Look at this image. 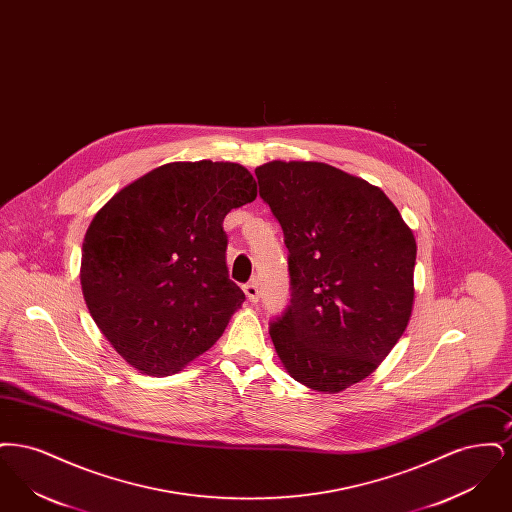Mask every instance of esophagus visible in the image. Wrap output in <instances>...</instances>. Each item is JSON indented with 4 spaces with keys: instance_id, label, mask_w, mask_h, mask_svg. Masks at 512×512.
Returning a JSON list of instances; mask_svg holds the SVG:
<instances>
[{
    "instance_id": "1",
    "label": "esophagus",
    "mask_w": 512,
    "mask_h": 512,
    "mask_svg": "<svg viewBox=\"0 0 512 512\" xmlns=\"http://www.w3.org/2000/svg\"><path fill=\"white\" fill-rule=\"evenodd\" d=\"M244 292L249 301H253V303H257V301H259V286H257V282H255V280H251V282H247V284H245Z\"/></svg>"
}]
</instances>
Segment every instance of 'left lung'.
<instances>
[{
  "label": "left lung",
  "instance_id": "obj_1",
  "mask_svg": "<svg viewBox=\"0 0 512 512\" xmlns=\"http://www.w3.org/2000/svg\"><path fill=\"white\" fill-rule=\"evenodd\" d=\"M284 232L292 299L270 338L293 380L338 393L388 357L413 311L416 242L380 188L313 161L255 169Z\"/></svg>",
  "mask_w": 512,
  "mask_h": 512
}]
</instances>
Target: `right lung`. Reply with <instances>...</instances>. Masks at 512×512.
Masks as SVG:
<instances>
[{"mask_svg": "<svg viewBox=\"0 0 512 512\" xmlns=\"http://www.w3.org/2000/svg\"><path fill=\"white\" fill-rule=\"evenodd\" d=\"M257 197L236 163H169L113 195L88 226L80 284L128 365L169 376L219 340L245 295L226 267L224 217Z\"/></svg>", "mask_w": 512, "mask_h": 512, "instance_id": "1", "label": "right lung"}]
</instances>
